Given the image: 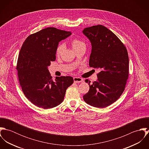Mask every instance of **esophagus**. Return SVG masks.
Listing matches in <instances>:
<instances>
[{
  "label": "esophagus",
  "mask_w": 149,
  "mask_h": 149,
  "mask_svg": "<svg viewBox=\"0 0 149 149\" xmlns=\"http://www.w3.org/2000/svg\"><path fill=\"white\" fill-rule=\"evenodd\" d=\"M73 80H74V83H82L83 82V79L80 78V77H75L73 78Z\"/></svg>",
  "instance_id": "34e87169"
}]
</instances>
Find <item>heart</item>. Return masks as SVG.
<instances>
[{"instance_id": "obj_1", "label": "heart", "mask_w": 149, "mask_h": 149, "mask_svg": "<svg viewBox=\"0 0 149 149\" xmlns=\"http://www.w3.org/2000/svg\"><path fill=\"white\" fill-rule=\"evenodd\" d=\"M71 44H72V47H73V48L74 50L76 49H77V48L81 47V46H85V43L83 41H81L79 39H77V38L73 39L71 42ZM64 45L63 43H60L57 46V47L56 49V56H58L61 54V53H62V52L64 49Z\"/></svg>"}]
</instances>
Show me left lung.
<instances>
[{
    "instance_id": "8db88e82",
    "label": "left lung",
    "mask_w": 149,
    "mask_h": 149,
    "mask_svg": "<svg viewBox=\"0 0 149 149\" xmlns=\"http://www.w3.org/2000/svg\"><path fill=\"white\" fill-rule=\"evenodd\" d=\"M83 34L89 40L92 51L90 67L101 69L97 80L89 85L88 92L83 96L91 106L104 108L116 102L125 91L128 77L127 50L118 37L102 25L86 27Z\"/></svg>"
}]
</instances>
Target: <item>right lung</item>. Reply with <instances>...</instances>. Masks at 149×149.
Wrapping results in <instances>:
<instances>
[{"instance_id":"obj_1","label":"right lung","mask_w":149,"mask_h":149,"mask_svg":"<svg viewBox=\"0 0 149 149\" xmlns=\"http://www.w3.org/2000/svg\"><path fill=\"white\" fill-rule=\"evenodd\" d=\"M71 34L47 27L30 35L22 46L17 65L19 84L25 96L36 106L49 109L58 106L73 83L71 76L57 77L53 81L47 68L56 60L59 42Z\"/></svg>"}]
</instances>
